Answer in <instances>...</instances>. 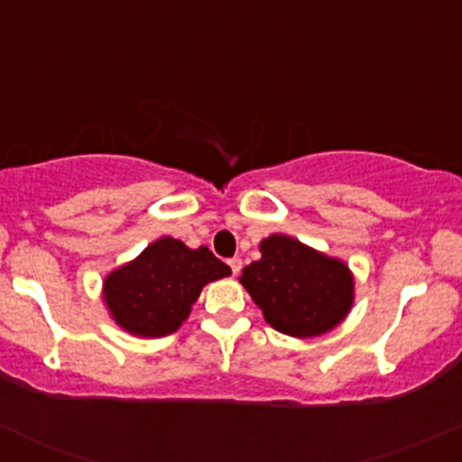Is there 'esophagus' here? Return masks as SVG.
I'll list each match as a JSON object with an SVG mask.
<instances>
[{
    "mask_svg": "<svg viewBox=\"0 0 462 462\" xmlns=\"http://www.w3.org/2000/svg\"><path fill=\"white\" fill-rule=\"evenodd\" d=\"M227 265H230L232 274H239V270H241V259H239V257H232L230 261H227Z\"/></svg>",
    "mask_w": 462,
    "mask_h": 462,
    "instance_id": "esophagus-1",
    "label": "esophagus"
}]
</instances>
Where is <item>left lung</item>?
Instances as JSON below:
<instances>
[{"label": "left lung", "mask_w": 462, "mask_h": 462, "mask_svg": "<svg viewBox=\"0 0 462 462\" xmlns=\"http://www.w3.org/2000/svg\"><path fill=\"white\" fill-rule=\"evenodd\" d=\"M259 253L261 259L245 265L239 282L274 330L319 337L351 313L356 277L342 259L279 232L261 241Z\"/></svg>", "instance_id": "1"}]
</instances>
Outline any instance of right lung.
Segmentation results:
<instances>
[{
	"label": "right lung",
	"instance_id": "obj_1",
	"mask_svg": "<svg viewBox=\"0 0 462 462\" xmlns=\"http://www.w3.org/2000/svg\"><path fill=\"white\" fill-rule=\"evenodd\" d=\"M230 274L232 270L205 245L194 250L174 236H161L136 259L106 274L102 301L125 333L165 337L189 318L209 282Z\"/></svg>",
	"mask_w": 462,
	"mask_h": 462
}]
</instances>
